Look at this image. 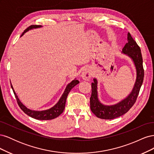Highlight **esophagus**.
Masks as SVG:
<instances>
[{
  "label": "esophagus",
  "instance_id": "1",
  "mask_svg": "<svg viewBox=\"0 0 154 154\" xmlns=\"http://www.w3.org/2000/svg\"><path fill=\"white\" fill-rule=\"evenodd\" d=\"M81 76L82 77V78L83 80H88L89 79L91 78L92 76V74L90 71V70L88 69V68H85L82 72Z\"/></svg>",
  "mask_w": 154,
  "mask_h": 154
}]
</instances>
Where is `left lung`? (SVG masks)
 <instances>
[{"label":"left lung","instance_id":"obj_1","mask_svg":"<svg viewBox=\"0 0 154 154\" xmlns=\"http://www.w3.org/2000/svg\"><path fill=\"white\" fill-rule=\"evenodd\" d=\"M128 42L122 49V53L127 55L135 65L136 69V80L130 94L119 103L112 105L102 104L97 95V81L94 78L92 83V94L90 97L91 110L97 118L103 119H112L127 113L136 102L143 82L144 69L141 49L132 37L130 32L127 35Z\"/></svg>","mask_w":154,"mask_h":154}]
</instances>
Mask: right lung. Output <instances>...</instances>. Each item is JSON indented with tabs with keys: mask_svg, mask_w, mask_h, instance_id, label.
Masks as SVG:
<instances>
[{
	"mask_svg": "<svg viewBox=\"0 0 154 154\" xmlns=\"http://www.w3.org/2000/svg\"><path fill=\"white\" fill-rule=\"evenodd\" d=\"M42 27V26L32 25V26L27 27V28L24 32H23V33L22 34L21 36L24 35L25 32L28 31L29 30L38 28V27ZM78 83H79V81L76 80V79H74V80H72L71 83H69V84L67 85L66 89H65V91L63 93V94L62 95L61 97H60L59 101H58V103L57 104L54 105L53 107H51V108L49 109L45 110H42V111L32 110L27 109L25 105L22 104V103L20 101V100L18 99L17 94L13 89V87L11 85V87L12 88L13 91L14 92V94H15V96L17 99L18 106H20V108L22 110V111H24V112L25 114H26L27 115L30 116V117H31L32 118H35L36 119L50 120V119H53L57 118L58 116H59L63 112V110L65 109V106H66L67 97L69 94V92L71 91V90L74 86H76L77 84H78Z\"/></svg>",
	"mask_w": 154,
	"mask_h": 154,
	"instance_id": "1",
	"label": "right lung"
}]
</instances>
